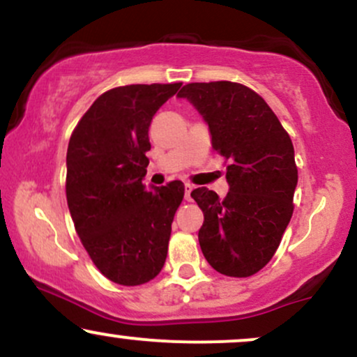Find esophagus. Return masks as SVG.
<instances>
[{"label": "esophagus", "mask_w": 357, "mask_h": 357, "mask_svg": "<svg viewBox=\"0 0 357 357\" xmlns=\"http://www.w3.org/2000/svg\"><path fill=\"white\" fill-rule=\"evenodd\" d=\"M191 191H192V184H190V183L184 184V198H186L188 202L191 199Z\"/></svg>", "instance_id": "esophagus-1"}]
</instances>
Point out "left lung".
I'll return each mask as SVG.
<instances>
[{"label": "left lung", "instance_id": "8db88e82", "mask_svg": "<svg viewBox=\"0 0 357 357\" xmlns=\"http://www.w3.org/2000/svg\"><path fill=\"white\" fill-rule=\"evenodd\" d=\"M178 97L202 114L213 149L230 161L227 198L208 188L191 192L204 215L198 233L203 255L223 275H253L272 260L292 218V141L267 102L241 84H188Z\"/></svg>", "mask_w": 357, "mask_h": 357}]
</instances>
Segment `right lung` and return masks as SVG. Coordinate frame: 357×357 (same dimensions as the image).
<instances>
[{
    "instance_id": "add662e5",
    "label": "right lung",
    "mask_w": 357,
    "mask_h": 357,
    "mask_svg": "<svg viewBox=\"0 0 357 357\" xmlns=\"http://www.w3.org/2000/svg\"><path fill=\"white\" fill-rule=\"evenodd\" d=\"M181 84L107 90L73 130L67 151V203L96 267L119 285H141L161 272L184 184L146 190V153L154 114Z\"/></svg>"
}]
</instances>
